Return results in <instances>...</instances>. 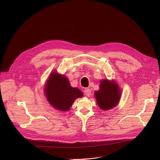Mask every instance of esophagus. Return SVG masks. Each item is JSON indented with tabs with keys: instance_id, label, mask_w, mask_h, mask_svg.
Segmentation results:
<instances>
[{
	"instance_id": "1",
	"label": "esophagus",
	"mask_w": 160,
	"mask_h": 160,
	"mask_svg": "<svg viewBox=\"0 0 160 160\" xmlns=\"http://www.w3.org/2000/svg\"><path fill=\"white\" fill-rule=\"evenodd\" d=\"M84 94L87 96V97H90L91 96V90L89 88H86L84 89Z\"/></svg>"
}]
</instances>
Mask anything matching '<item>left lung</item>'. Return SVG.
I'll return each instance as SVG.
<instances>
[{
	"instance_id": "obj_1",
	"label": "left lung",
	"mask_w": 160,
	"mask_h": 160,
	"mask_svg": "<svg viewBox=\"0 0 160 160\" xmlns=\"http://www.w3.org/2000/svg\"><path fill=\"white\" fill-rule=\"evenodd\" d=\"M121 89L114 81L107 79L100 82V89L96 91L95 96L99 108L103 110H111L119 103L121 98Z\"/></svg>"
}]
</instances>
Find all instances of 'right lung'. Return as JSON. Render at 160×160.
I'll return each mask as SVG.
<instances>
[{"instance_id": "right-lung-1", "label": "right lung", "mask_w": 160, "mask_h": 160, "mask_svg": "<svg viewBox=\"0 0 160 160\" xmlns=\"http://www.w3.org/2000/svg\"><path fill=\"white\" fill-rule=\"evenodd\" d=\"M45 94L50 105L63 112L69 110L75 99L83 97L79 89L72 88L67 78L56 71L49 76L45 87Z\"/></svg>"}]
</instances>
